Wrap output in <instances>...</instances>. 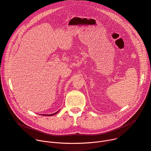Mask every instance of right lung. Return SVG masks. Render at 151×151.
<instances>
[{"mask_svg": "<svg viewBox=\"0 0 151 151\" xmlns=\"http://www.w3.org/2000/svg\"><path fill=\"white\" fill-rule=\"evenodd\" d=\"M58 112V111H57V112H56V113H54V114H43V115H44V116H52V115H54V114H57V113Z\"/></svg>", "mask_w": 151, "mask_h": 151, "instance_id": "add662e5", "label": "right lung"}]
</instances>
